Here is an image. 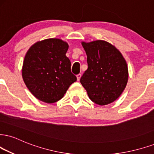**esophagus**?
Returning a JSON list of instances; mask_svg holds the SVG:
<instances>
[{
    "mask_svg": "<svg viewBox=\"0 0 154 154\" xmlns=\"http://www.w3.org/2000/svg\"><path fill=\"white\" fill-rule=\"evenodd\" d=\"M76 77H77V81H80V79H81V73L78 74V75H76Z\"/></svg>",
    "mask_w": 154,
    "mask_h": 154,
    "instance_id": "1",
    "label": "esophagus"
}]
</instances>
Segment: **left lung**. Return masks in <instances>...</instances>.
Listing matches in <instances>:
<instances>
[{"label": "left lung", "instance_id": "8db88e82", "mask_svg": "<svg viewBox=\"0 0 154 154\" xmlns=\"http://www.w3.org/2000/svg\"><path fill=\"white\" fill-rule=\"evenodd\" d=\"M81 44L87 55L88 69L81 76V83L95 103H112L121 96L128 82L126 60L114 45L105 41Z\"/></svg>", "mask_w": 154, "mask_h": 154}]
</instances>
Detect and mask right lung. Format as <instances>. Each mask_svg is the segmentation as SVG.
<instances>
[{
  "label": "right lung",
  "instance_id": "right-lung-1",
  "mask_svg": "<svg viewBox=\"0 0 154 154\" xmlns=\"http://www.w3.org/2000/svg\"><path fill=\"white\" fill-rule=\"evenodd\" d=\"M68 43L58 38L35 43L24 58L22 76L35 98L48 103L58 101L69 86L76 81L71 73V61L66 57Z\"/></svg>",
  "mask_w": 154,
  "mask_h": 154
}]
</instances>
